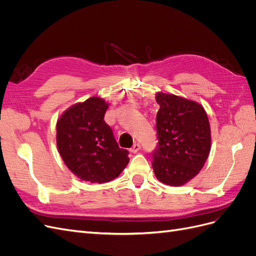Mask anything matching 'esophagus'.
<instances>
[{
    "instance_id": "34e87169",
    "label": "esophagus",
    "mask_w": 256,
    "mask_h": 256,
    "mask_svg": "<svg viewBox=\"0 0 256 256\" xmlns=\"http://www.w3.org/2000/svg\"><path fill=\"white\" fill-rule=\"evenodd\" d=\"M140 148H141L140 144H138V143H136V144H134V146L131 147V148H130V152L134 154V152H138V150H140Z\"/></svg>"
}]
</instances>
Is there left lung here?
Here are the masks:
<instances>
[{
  "instance_id": "8db88e82",
  "label": "left lung",
  "mask_w": 256,
  "mask_h": 256,
  "mask_svg": "<svg viewBox=\"0 0 256 256\" xmlns=\"http://www.w3.org/2000/svg\"><path fill=\"white\" fill-rule=\"evenodd\" d=\"M158 145L152 152V168L164 184L178 187L196 177L212 147L206 111L193 100L157 92Z\"/></svg>"
}]
</instances>
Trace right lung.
<instances>
[{"instance_id": "add662e5", "label": "right lung", "mask_w": 256, "mask_h": 256, "mask_svg": "<svg viewBox=\"0 0 256 256\" xmlns=\"http://www.w3.org/2000/svg\"><path fill=\"white\" fill-rule=\"evenodd\" d=\"M109 104L90 97L72 106L56 122V145L64 164L81 180L104 184L118 177L129 162L104 116Z\"/></svg>"}]
</instances>
